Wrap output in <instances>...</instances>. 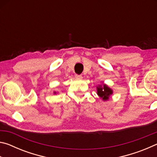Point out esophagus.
<instances>
[{
    "mask_svg": "<svg viewBox=\"0 0 157 157\" xmlns=\"http://www.w3.org/2000/svg\"><path fill=\"white\" fill-rule=\"evenodd\" d=\"M75 78L76 79H81L82 78V75H78V74H76V75H75Z\"/></svg>",
    "mask_w": 157,
    "mask_h": 157,
    "instance_id": "1",
    "label": "esophagus"
}]
</instances>
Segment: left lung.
Listing matches in <instances>:
<instances>
[{
    "label": "left lung",
    "instance_id": "obj_1",
    "mask_svg": "<svg viewBox=\"0 0 157 157\" xmlns=\"http://www.w3.org/2000/svg\"><path fill=\"white\" fill-rule=\"evenodd\" d=\"M112 94V90L105 84L102 86L100 85V86H97V94L104 101L109 100L110 95Z\"/></svg>",
    "mask_w": 157,
    "mask_h": 157
}]
</instances>
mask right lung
<instances>
[{"mask_svg":"<svg viewBox=\"0 0 157 157\" xmlns=\"http://www.w3.org/2000/svg\"><path fill=\"white\" fill-rule=\"evenodd\" d=\"M54 94H56V93H55H55H54Z\"/></svg>","mask_w":157,"mask_h":157,"instance_id":"1","label":"right lung"}]
</instances>
